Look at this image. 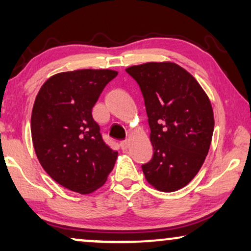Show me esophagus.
Returning <instances> with one entry per match:
<instances>
[{"label":"esophagus","instance_id":"obj_1","mask_svg":"<svg viewBox=\"0 0 251 251\" xmlns=\"http://www.w3.org/2000/svg\"><path fill=\"white\" fill-rule=\"evenodd\" d=\"M120 146H121L122 151H126V150H128V147H129V142H128V140H122V142L120 143Z\"/></svg>","mask_w":251,"mask_h":251}]
</instances>
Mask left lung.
<instances>
[{
	"label": "left lung",
	"mask_w": 251,
	"mask_h": 251,
	"mask_svg": "<svg viewBox=\"0 0 251 251\" xmlns=\"http://www.w3.org/2000/svg\"><path fill=\"white\" fill-rule=\"evenodd\" d=\"M142 90L153 157L146 180L162 192L186 186L199 173L214 132V112L199 82L179 65L146 63L126 68Z\"/></svg>",
	"instance_id": "8db88e82"
}]
</instances>
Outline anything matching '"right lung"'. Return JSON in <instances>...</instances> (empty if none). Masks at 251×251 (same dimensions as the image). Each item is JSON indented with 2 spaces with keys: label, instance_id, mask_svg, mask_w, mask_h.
I'll list each match as a JSON object with an SVG mask.
<instances>
[{
  "label": "right lung",
  "instance_id": "1",
  "mask_svg": "<svg viewBox=\"0 0 251 251\" xmlns=\"http://www.w3.org/2000/svg\"><path fill=\"white\" fill-rule=\"evenodd\" d=\"M118 72L78 70L44 82L34 102L30 131L41 166L61 186L81 194L101 187L118 152L102 140L92 107Z\"/></svg>",
  "mask_w": 251,
  "mask_h": 251
}]
</instances>
